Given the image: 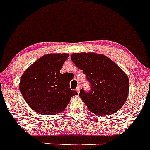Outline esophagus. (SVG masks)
Returning <instances> with one entry per match:
<instances>
[{
    "instance_id": "34e87169",
    "label": "esophagus",
    "mask_w": 150,
    "mask_h": 150,
    "mask_svg": "<svg viewBox=\"0 0 150 150\" xmlns=\"http://www.w3.org/2000/svg\"><path fill=\"white\" fill-rule=\"evenodd\" d=\"M80 89H81V87L80 85H78L77 87V88H76V91H77V93H80Z\"/></svg>"
}]
</instances>
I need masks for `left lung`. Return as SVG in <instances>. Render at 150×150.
Returning <instances> with one entry per match:
<instances>
[{
    "mask_svg": "<svg viewBox=\"0 0 150 150\" xmlns=\"http://www.w3.org/2000/svg\"><path fill=\"white\" fill-rule=\"evenodd\" d=\"M71 60L90 84V90L82 88L79 95L91 112L107 116L123 106L128 95L129 80L114 62L94 53H73Z\"/></svg>",
    "mask_w": 150,
    "mask_h": 150,
    "instance_id": "1",
    "label": "left lung"
}]
</instances>
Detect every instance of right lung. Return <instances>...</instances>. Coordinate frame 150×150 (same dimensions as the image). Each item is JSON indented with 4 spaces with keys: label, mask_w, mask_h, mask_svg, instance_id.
I'll return each instance as SVG.
<instances>
[{
    "label": "right lung",
    "mask_w": 150,
    "mask_h": 150,
    "mask_svg": "<svg viewBox=\"0 0 150 150\" xmlns=\"http://www.w3.org/2000/svg\"><path fill=\"white\" fill-rule=\"evenodd\" d=\"M68 56L67 53L45 55L22 75L20 92L27 104L37 113L51 116L62 112L70 98L78 94L70 88L68 73H60Z\"/></svg>",
    "instance_id": "add662e5"
}]
</instances>
